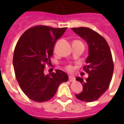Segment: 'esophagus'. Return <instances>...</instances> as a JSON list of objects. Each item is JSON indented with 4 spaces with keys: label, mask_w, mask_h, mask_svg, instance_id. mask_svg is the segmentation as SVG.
<instances>
[{
    "label": "esophagus",
    "mask_w": 124,
    "mask_h": 124,
    "mask_svg": "<svg viewBox=\"0 0 124 124\" xmlns=\"http://www.w3.org/2000/svg\"><path fill=\"white\" fill-rule=\"evenodd\" d=\"M69 81L70 82H74L75 81V78L73 76H69Z\"/></svg>",
    "instance_id": "obj_1"
}]
</instances>
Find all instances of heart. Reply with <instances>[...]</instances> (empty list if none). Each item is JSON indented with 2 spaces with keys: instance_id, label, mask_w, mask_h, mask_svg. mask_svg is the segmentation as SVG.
<instances>
[{
  "instance_id": "heart-1",
  "label": "heart",
  "mask_w": 124,
  "mask_h": 124,
  "mask_svg": "<svg viewBox=\"0 0 124 124\" xmlns=\"http://www.w3.org/2000/svg\"><path fill=\"white\" fill-rule=\"evenodd\" d=\"M67 70L69 72H72L73 71H74V68L72 66H69L67 67Z\"/></svg>"
}]
</instances>
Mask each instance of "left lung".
<instances>
[{"label": "left lung", "instance_id": "8db88e82", "mask_svg": "<svg viewBox=\"0 0 124 124\" xmlns=\"http://www.w3.org/2000/svg\"><path fill=\"white\" fill-rule=\"evenodd\" d=\"M72 30L86 41L88 46L86 60L88 65L84 67L88 77L85 80L80 77L76 78L82 84L83 90L75 96L82 101H95L106 91L112 80L114 72L112 53L106 40L93 30L86 27Z\"/></svg>", "mask_w": 124, "mask_h": 124}]
</instances>
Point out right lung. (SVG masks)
<instances>
[{"mask_svg": "<svg viewBox=\"0 0 124 124\" xmlns=\"http://www.w3.org/2000/svg\"><path fill=\"white\" fill-rule=\"evenodd\" d=\"M66 30L37 26L24 32L18 41L13 56L15 75L22 90L32 100H49L60 84L68 80L67 74L62 70H56L50 75L44 71L45 64L51 63L55 44Z\"/></svg>", "mask_w": 124, "mask_h": 124, "instance_id": "add662e5", "label": "right lung"}]
</instances>
